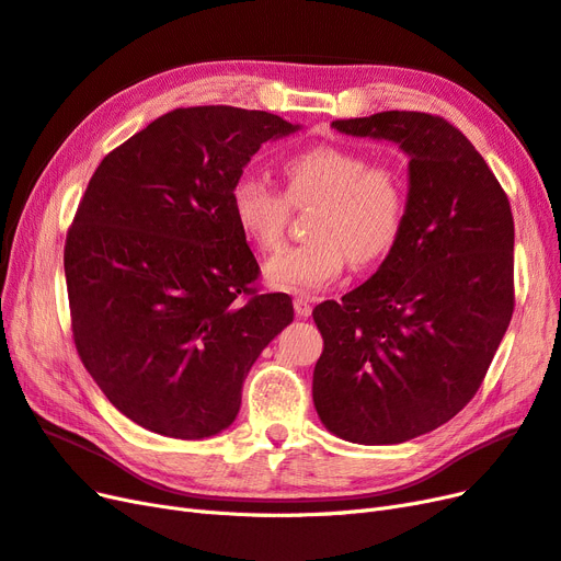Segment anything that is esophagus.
<instances>
[{"label":"esophagus","instance_id":"obj_1","mask_svg":"<svg viewBox=\"0 0 561 561\" xmlns=\"http://www.w3.org/2000/svg\"><path fill=\"white\" fill-rule=\"evenodd\" d=\"M294 310L298 317H310L312 314V298L310 296H296L294 298Z\"/></svg>","mask_w":561,"mask_h":561}]
</instances>
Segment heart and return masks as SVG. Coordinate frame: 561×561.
Masks as SVG:
<instances>
[{
    "label": "heart",
    "instance_id": "heart-1",
    "mask_svg": "<svg viewBox=\"0 0 561 561\" xmlns=\"http://www.w3.org/2000/svg\"><path fill=\"white\" fill-rule=\"evenodd\" d=\"M282 176L284 193L254 174L230 188L234 224L263 254L282 247L291 207L314 205L307 221L310 240L279 251L265 267L277 288L314 291L331 284L347 261L370 267L399 242L408 216V184L399 168L321 144L288 156Z\"/></svg>",
    "mask_w": 561,
    "mask_h": 561
}]
</instances>
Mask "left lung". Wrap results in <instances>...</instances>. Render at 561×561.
<instances>
[{"label": "left lung", "mask_w": 561, "mask_h": 561, "mask_svg": "<svg viewBox=\"0 0 561 561\" xmlns=\"http://www.w3.org/2000/svg\"><path fill=\"white\" fill-rule=\"evenodd\" d=\"M345 135L391 139L410 156L408 216L382 267L342 302L314 307L323 352L312 399L335 436L396 445L471 403L515 310L508 195L443 116L340 118Z\"/></svg>", "instance_id": "obj_1"}]
</instances>
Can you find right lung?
<instances>
[{
  "label": "right lung",
  "mask_w": 561,
  "mask_h": 561,
  "mask_svg": "<svg viewBox=\"0 0 561 561\" xmlns=\"http://www.w3.org/2000/svg\"><path fill=\"white\" fill-rule=\"evenodd\" d=\"M296 125L238 106H182L104 156L65 240L71 340L110 403L168 438L238 417L259 354L294 321L263 294L230 188Z\"/></svg>",
  "instance_id": "right-lung-1"
}]
</instances>
